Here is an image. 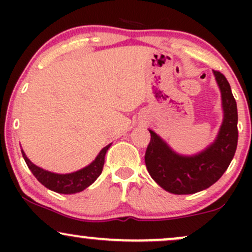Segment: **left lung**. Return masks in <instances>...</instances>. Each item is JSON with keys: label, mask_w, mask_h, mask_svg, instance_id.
Here are the masks:
<instances>
[{"label": "left lung", "mask_w": 252, "mask_h": 252, "mask_svg": "<svg viewBox=\"0 0 252 252\" xmlns=\"http://www.w3.org/2000/svg\"><path fill=\"white\" fill-rule=\"evenodd\" d=\"M221 92L224 120L216 141L204 152L193 156L176 154L154 131L144 161L150 176L158 186L173 194H193L217 182L232 161L238 142V112L227 79L213 71Z\"/></svg>", "instance_id": "obj_1"}]
</instances>
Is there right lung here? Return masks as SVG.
<instances>
[{"instance_id":"1","label":"right lung","mask_w":252,"mask_h":252,"mask_svg":"<svg viewBox=\"0 0 252 252\" xmlns=\"http://www.w3.org/2000/svg\"><path fill=\"white\" fill-rule=\"evenodd\" d=\"M110 146H111V143L100 150L94 162L90 163L85 168L70 173V174H56V173L40 168V167L31 162L24 150L21 149V152L28 168L37 179V181L41 182L46 189L60 193V194H73V193L82 192V190L88 189L90 185H92L97 180V178L103 170L104 158H105V154Z\"/></svg>"}]
</instances>
